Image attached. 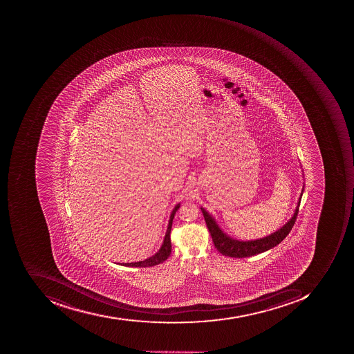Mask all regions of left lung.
I'll use <instances>...</instances> for the list:
<instances>
[{"instance_id":"8db88e82","label":"left lung","mask_w":354,"mask_h":354,"mask_svg":"<svg viewBox=\"0 0 354 354\" xmlns=\"http://www.w3.org/2000/svg\"><path fill=\"white\" fill-rule=\"evenodd\" d=\"M301 198H302V194H301L298 206H297L294 216L285 224L284 227H281L279 231L274 232L271 235L267 236L265 239H257V241H239L230 239L229 236L225 235L219 229L215 220L208 215L207 212L204 208H201V210L216 249L224 257L243 259V257H253V255L265 252L267 250L279 245L283 239H286V236L290 233L291 229H292L295 222H296L297 217H298Z\"/></svg>"}]
</instances>
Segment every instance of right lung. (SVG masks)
Here are the masks:
<instances>
[{
    "mask_svg": "<svg viewBox=\"0 0 354 354\" xmlns=\"http://www.w3.org/2000/svg\"><path fill=\"white\" fill-rule=\"evenodd\" d=\"M180 207V204L174 207L172 210L170 220H169L168 229H167L166 236H165L164 243L162 248L156 254L153 255L150 259H145V261H137V263H123V266L127 267H139V268H146V267L156 266L158 263H162L168 259L169 255L171 254V239H170V234H171L172 221H174V215H176V210Z\"/></svg>",
    "mask_w": 354,
    "mask_h": 354,
    "instance_id": "obj_1",
    "label": "right lung"
}]
</instances>
